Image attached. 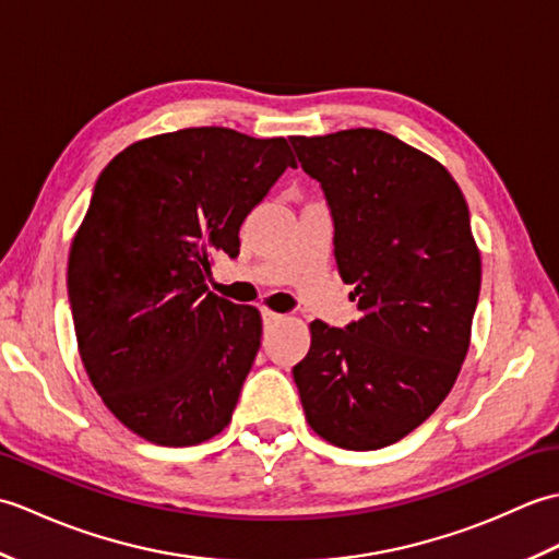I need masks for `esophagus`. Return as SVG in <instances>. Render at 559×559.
Returning <instances> with one entry per match:
<instances>
[{
  "instance_id": "obj_1",
  "label": "esophagus",
  "mask_w": 559,
  "mask_h": 559,
  "mask_svg": "<svg viewBox=\"0 0 559 559\" xmlns=\"http://www.w3.org/2000/svg\"><path fill=\"white\" fill-rule=\"evenodd\" d=\"M261 317H264V324H278V322H283V314H278V312H271V310H264L261 312Z\"/></svg>"
}]
</instances>
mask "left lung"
I'll use <instances>...</instances> for the list:
<instances>
[{
	"label": "left lung",
	"mask_w": 559,
	"mask_h": 559,
	"mask_svg": "<svg viewBox=\"0 0 559 559\" xmlns=\"http://www.w3.org/2000/svg\"><path fill=\"white\" fill-rule=\"evenodd\" d=\"M334 216V254L360 319L310 324L293 367L305 418L341 449L399 442L437 411L471 346L480 252L454 177L379 129L290 136Z\"/></svg>",
	"instance_id": "8db88e82"
}]
</instances>
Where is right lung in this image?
Instances as JSON below:
<instances>
[{
    "label": "right lung",
    "mask_w": 559,
    "mask_h": 559,
    "mask_svg": "<svg viewBox=\"0 0 559 559\" xmlns=\"http://www.w3.org/2000/svg\"><path fill=\"white\" fill-rule=\"evenodd\" d=\"M295 156L283 136L189 127L105 165L71 240L67 286L81 362L134 435L192 447L228 427L261 314L209 293L218 254Z\"/></svg>",
    "instance_id": "1"
}]
</instances>
